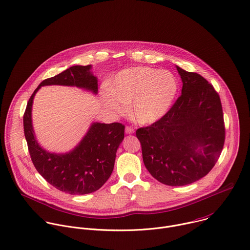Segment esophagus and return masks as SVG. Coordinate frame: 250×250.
<instances>
[{
  "instance_id": "obj_1",
  "label": "esophagus",
  "mask_w": 250,
  "mask_h": 250,
  "mask_svg": "<svg viewBox=\"0 0 250 250\" xmlns=\"http://www.w3.org/2000/svg\"><path fill=\"white\" fill-rule=\"evenodd\" d=\"M133 132H134L133 128H131V127H129V126H126V127H125V133H126V134H132Z\"/></svg>"
}]
</instances>
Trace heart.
I'll list each match as a JSON object with an SVG mask.
<instances>
[{
    "instance_id": "1",
    "label": "heart",
    "mask_w": 250,
    "mask_h": 250,
    "mask_svg": "<svg viewBox=\"0 0 250 250\" xmlns=\"http://www.w3.org/2000/svg\"><path fill=\"white\" fill-rule=\"evenodd\" d=\"M179 90L177 78L168 71L150 67L122 70L113 79L110 88H104V106L122 115L129 104L132 119L139 125H153L163 119L173 106Z\"/></svg>"
}]
</instances>
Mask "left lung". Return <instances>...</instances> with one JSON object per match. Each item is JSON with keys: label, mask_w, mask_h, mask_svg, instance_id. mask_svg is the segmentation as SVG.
<instances>
[{"label": "left lung", "mask_w": 250, "mask_h": 250, "mask_svg": "<svg viewBox=\"0 0 250 250\" xmlns=\"http://www.w3.org/2000/svg\"><path fill=\"white\" fill-rule=\"evenodd\" d=\"M181 96L159 122L136 130L150 174L168 186H184L205 177L215 166L225 141L218 93L197 73L176 66Z\"/></svg>", "instance_id": "left-lung-1"}]
</instances>
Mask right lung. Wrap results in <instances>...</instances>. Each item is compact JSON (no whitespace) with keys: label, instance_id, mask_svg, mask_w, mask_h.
<instances>
[{"label":"right lung","instance_id":"add662e5","mask_svg":"<svg viewBox=\"0 0 250 250\" xmlns=\"http://www.w3.org/2000/svg\"><path fill=\"white\" fill-rule=\"evenodd\" d=\"M91 69V65H75L42 81L30 97L23 117L24 134L36 169L50 185L70 195L95 192L109 179L117 150L125 137V126L119 123L93 122L72 150L51 153L37 141L32 123L33 101L38 90L45 85L76 86L96 95L98 80Z\"/></svg>","mask_w":250,"mask_h":250}]
</instances>
